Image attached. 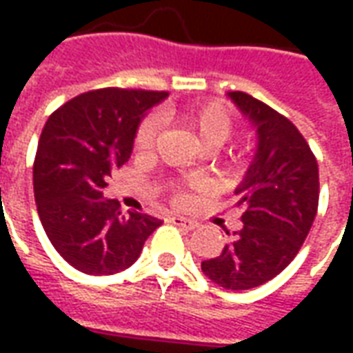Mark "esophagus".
Listing matches in <instances>:
<instances>
[{
	"instance_id": "1",
	"label": "esophagus",
	"mask_w": 353,
	"mask_h": 353,
	"mask_svg": "<svg viewBox=\"0 0 353 353\" xmlns=\"http://www.w3.org/2000/svg\"><path fill=\"white\" fill-rule=\"evenodd\" d=\"M172 223L185 230H194L196 227H199L196 223L191 221V219H187V217H181V215H174V217H172Z\"/></svg>"
}]
</instances>
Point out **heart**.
<instances>
[{
	"mask_svg": "<svg viewBox=\"0 0 353 353\" xmlns=\"http://www.w3.org/2000/svg\"><path fill=\"white\" fill-rule=\"evenodd\" d=\"M181 123L200 139L204 147H219L229 139L232 132V121L229 113L221 105H206L202 109H192L187 113H181ZM159 132V121L154 117H147L139 124L136 134V149L147 151L154 143Z\"/></svg>",
	"mask_w": 353,
	"mask_h": 353,
	"instance_id": "heart-1",
	"label": "heart"
}]
</instances>
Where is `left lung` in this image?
Instances as JSON below:
<instances>
[{"mask_svg":"<svg viewBox=\"0 0 353 353\" xmlns=\"http://www.w3.org/2000/svg\"><path fill=\"white\" fill-rule=\"evenodd\" d=\"M255 128V153L234 189L242 229L202 272L232 291L263 285L295 259L318 212V162L295 124L245 92H227Z\"/></svg>","mask_w":353,"mask_h":353,"instance_id":"1","label":"left lung"}]
</instances>
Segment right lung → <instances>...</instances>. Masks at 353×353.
I'll return each mask as SVG.
<instances>
[{
    "instance_id": "obj_1",
    "label": "right lung",
    "mask_w": 353,
    "mask_h": 353,
    "mask_svg": "<svg viewBox=\"0 0 353 353\" xmlns=\"http://www.w3.org/2000/svg\"><path fill=\"white\" fill-rule=\"evenodd\" d=\"M166 92L100 88L58 108L41 132L34 162L37 214L50 244L73 268L92 276L138 261L162 221L123 214L103 199L111 172L128 162L147 111Z\"/></svg>"
}]
</instances>
